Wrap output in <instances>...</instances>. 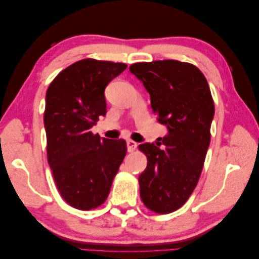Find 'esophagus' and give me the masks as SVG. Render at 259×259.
Wrapping results in <instances>:
<instances>
[{"instance_id":"esophagus-1","label":"esophagus","mask_w":259,"mask_h":259,"mask_svg":"<svg viewBox=\"0 0 259 259\" xmlns=\"http://www.w3.org/2000/svg\"><path fill=\"white\" fill-rule=\"evenodd\" d=\"M126 145H127V151L128 152H133L137 148V143H135L134 140H127Z\"/></svg>"}]
</instances>
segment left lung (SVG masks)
<instances>
[{
  "instance_id": "left-lung-1",
  "label": "left lung",
  "mask_w": 259,
  "mask_h": 259,
  "mask_svg": "<svg viewBox=\"0 0 259 259\" xmlns=\"http://www.w3.org/2000/svg\"><path fill=\"white\" fill-rule=\"evenodd\" d=\"M130 71L144 84L158 122L167 128L163 147L139 145L148 160L138 178L140 198L155 213H171L198 184L210 142L214 101L205 76L188 62H137Z\"/></svg>"
}]
</instances>
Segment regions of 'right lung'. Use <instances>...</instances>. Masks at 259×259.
Wrapping results in <instances>:
<instances>
[{"label": "right lung", "instance_id": "add662e5", "mask_svg": "<svg viewBox=\"0 0 259 259\" xmlns=\"http://www.w3.org/2000/svg\"><path fill=\"white\" fill-rule=\"evenodd\" d=\"M126 67L90 58L76 61L46 92L48 161L59 193L74 208L89 210L103 204L126 154L124 139L100 138L91 132L107 113V85Z\"/></svg>", "mask_w": 259, "mask_h": 259}]
</instances>
